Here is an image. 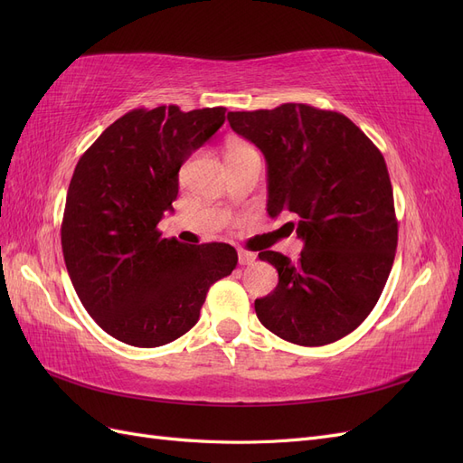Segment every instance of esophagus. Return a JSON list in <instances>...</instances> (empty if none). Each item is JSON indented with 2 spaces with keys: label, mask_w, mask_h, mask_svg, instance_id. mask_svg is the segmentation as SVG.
Wrapping results in <instances>:
<instances>
[{
  "label": "esophagus",
  "mask_w": 463,
  "mask_h": 463,
  "mask_svg": "<svg viewBox=\"0 0 463 463\" xmlns=\"http://www.w3.org/2000/svg\"><path fill=\"white\" fill-rule=\"evenodd\" d=\"M237 259H240V264L241 266H247V264H253L257 255L250 253V250H245V249H240L237 250Z\"/></svg>",
  "instance_id": "esophagus-1"
}]
</instances>
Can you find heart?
<instances>
[{"mask_svg":"<svg viewBox=\"0 0 463 463\" xmlns=\"http://www.w3.org/2000/svg\"><path fill=\"white\" fill-rule=\"evenodd\" d=\"M249 150H255L250 145L243 143V141H228L226 145V160L235 156V154H243V152H249Z\"/></svg>","mask_w":463,"mask_h":463,"instance_id":"obj_1","label":"heart"}]
</instances>
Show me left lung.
Here are the masks:
<instances>
[{
  "label": "left lung",
  "instance_id": "left-lung-1",
  "mask_svg": "<svg viewBox=\"0 0 463 463\" xmlns=\"http://www.w3.org/2000/svg\"><path fill=\"white\" fill-rule=\"evenodd\" d=\"M232 129L269 164V214L291 213L305 241L296 262L262 250L278 286L255 301L264 328L298 345H326L369 317L398 247L384 156L344 114L309 104L230 111Z\"/></svg>",
  "mask_w": 463,
  "mask_h": 463
}]
</instances>
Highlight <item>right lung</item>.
I'll list each match as a JSON object with an SVG mask.
<instances>
[{
	"mask_svg": "<svg viewBox=\"0 0 463 463\" xmlns=\"http://www.w3.org/2000/svg\"><path fill=\"white\" fill-rule=\"evenodd\" d=\"M226 121V108H138L82 154L69 184L61 249L87 313L116 340L158 347L197 325L206 293L237 264L228 243L187 247L158 222L179 167Z\"/></svg>",
	"mask_w": 463,
	"mask_h": 463,
	"instance_id": "right-lung-1",
	"label": "right lung"
}]
</instances>
